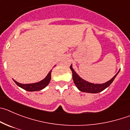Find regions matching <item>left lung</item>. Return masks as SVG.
Returning <instances> with one entry per match:
<instances>
[{
    "instance_id": "8db88e82",
    "label": "left lung",
    "mask_w": 130,
    "mask_h": 130,
    "mask_svg": "<svg viewBox=\"0 0 130 130\" xmlns=\"http://www.w3.org/2000/svg\"><path fill=\"white\" fill-rule=\"evenodd\" d=\"M70 69L72 71V76H73V80L75 84L77 86L78 90H80L82 92L90 93H97L101 92L104 90H105L106 88H108L113 81L114 80L117 74L119 73V71H118L115 76L112 78L107 81L106 83H103V84H94V83H90L84 79L82 78L78 74L75 72L72 67V64L70 66Z\"/></svg>"
}]
</instances>
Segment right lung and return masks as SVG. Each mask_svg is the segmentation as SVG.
<instances>
[{
    "label": "right lung",
    "instance_id": "add662e5",
    "mask_svg": "<svg viewBox=\"0 0 130 130\" xmlns=\"http://www.w3.org/2000/svg\"><path fill=\"white\" fill-rule=\"evenodd\" d=\"M52 71V70H50V72L48 73V74L47 75V76H46L43 80H42L38 82V83H31V84H21V83H18V82H17L16 80H15L14 79L13 80L14 82L16 83V84L18 86L21 87V88L24 89V90H26V91H40V90H42V89H44V88H46V87L49 84L50 82L51 78H52V77H51Z\"/></svg>",
    "mask_w": 130,
    "mask_h": 130
}]
</instances>
